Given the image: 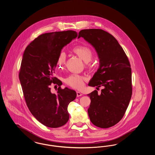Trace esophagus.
<instances>
[{
    "label": "esophagus",
    "mask_w": 155,
    "mask_h": 155,
    "mask_svg": "<svg viewBox=\"0 0 155 155\" xmlns=\"http://www.w3.org/2000/svg\"><path fill=\"white\" fill-rule=\"evenodd\" d=\"M82 95V94L81 92H79V91H77V96L79 97V96H81Z\"/></svg>",
    "instance_id": "obj_1"
}]
</instances>
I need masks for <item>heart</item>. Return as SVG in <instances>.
<instances>
[{
  "label": "heart",
  "mask_w": 155,
  "mask_h": 155,
  "mask_svg": "<svg viewBox=\"0 0 155 155\" xmlns=\"http://www.w3.org/2000/svg\"><path fill=\"white\" fill-rule=\"evenodd\" d=\"M73 51L83 61L88 63L93 58V53L88 47L84 46H78L75 47ZM66 62V54L65 52H61L57 58V66L61 68L64 66ZM85 78L78 74H71L65 79L67 84L75 89H81L84 86V81Z\"/></svg>",
  "instance_id": "b5f03b06"
}]
</instances>
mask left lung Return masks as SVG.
Instances as JSON below:
<instances>
[{
    "mask_svg": "<svg viewBox=\"0 0 155 155\" xmlns=\"http://www.w3.org/2000/svg\"><path fill=\"white\" fill-rule=\"evenodd\" d=\"M83 38L96 51L99 66L88 85L102 86L101 94L96 90L89 94L88 109L94 125L107 128L116 124L124 115L132 95L131 68L125 52L110 34L101 29L81 30L78 38Z\"/></svg>",
    "mask_w": 155,
    "mask_h": 155,
    "instance_id": "obj_1",
    "label": "left lung"
}]
</instances>
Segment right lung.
Here are the masks:
<instances>
[{"label":"right lung","mask_w":155,"mask_h":155,"mask_svg":"<svg viewBox=\"0 0 155 155\" xmlns=\"http://www.w3.org/2000/svg\"><path fill=\"white\" fill-rule=\"evenodd\" d=\"M78 36L74 31L45 33L35 38L26 48L22 56L19 78L24 98L31 114L42 124L50 128L64 125L69 119L68 104L76 92L59 87L56 94L51 91L57 58L62 49Z\"/></svg>","instance_id":"1"}]
</instances>
